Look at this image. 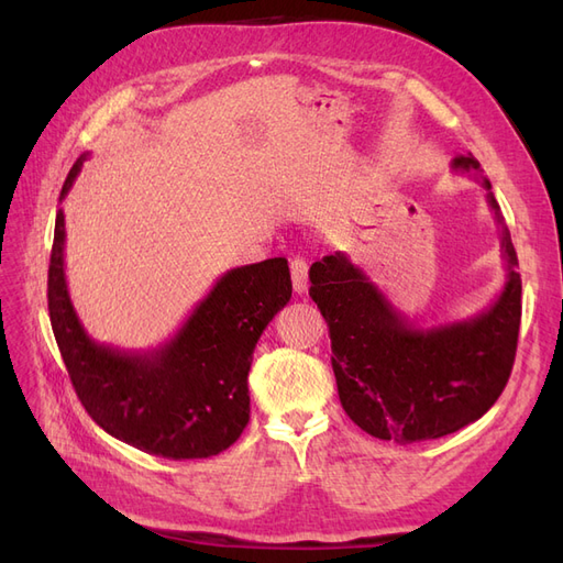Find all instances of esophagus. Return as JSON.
Here are the masks:
<instances>
[{"label":"esophagus","mask_w":563,"mask_h":563,"mask_svg":"<svg viewBox=\"0 0 563 563\" xmlns=\"http://www.w3.org/2000/svg\"><path fill=\"white\" fill-rule=\"evenodd\" d=\"M291 279H294V291L298 296L308 294V263L302 258L291 261Z\"/></svg>","instance_id":"34e87169"}]
</instances>
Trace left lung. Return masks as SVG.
I'll return each mask as SVG.
<instances>
[{"mask_svg": "<svg viewBox=\"0 0 563 563\" xmlns=\"http://www.w3.org/2000/svg\"><path fill=\"white\" fill-rule=\"evenodd\" d=\"M451 166L482 176L472 155L455 157ZM482 187L500 225L507 277L496 300L476 317L420 329L345 253L323 255L310 267V296L329 327L340 404L371 437L413 444L453 434L479 420L509 380L521 323V277L484 176Z\"/></svg>", "mask_w": 563, "mask_h": 563, "instance_id": "obj_1", "label": "left lung"}]
</instances>
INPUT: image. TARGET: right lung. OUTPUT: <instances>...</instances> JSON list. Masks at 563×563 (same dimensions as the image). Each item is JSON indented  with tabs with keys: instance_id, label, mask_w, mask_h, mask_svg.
<instances>
[{
	"instance_id": "1",
	"label": "right lung",
	"mask_w": 563,
	"mask_h": 563,
	"mask_svg": "<svg viewBox=\"0 0 563 563\" xmlns=\"http://www.w3.org/2000/svg\"><path fill=\"white\" fill-rule=\"evenodd\" d=\"M89 155H81L60 201ZM286 258L234 267L157 350L124 352L81 327L65 282V216L56 213L48 317L79 401L114 439L168 460L211 457L244 432L249 371L265 327L291 300Z\"/></svg>"
}]
</instances>
